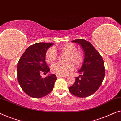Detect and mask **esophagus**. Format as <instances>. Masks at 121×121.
I'll return each instance as SVG.
<instances>
[{
    "instance_id": "esophagus-1",
    "label": "esophagus",
    "mask_w": 121,
    "mask_h": 121,
    "mask_svg": "<svg viewBox=\"0 0 121 121\" xmlns=\"http://www.w3.org/2000/svg\"><path fill=\"white\" fill-rule=\"evenodd\" d=\"M56 77L57 78H65L66 77H65L64 76H60V75H56Z\"/></svg>"
}]
</instances>
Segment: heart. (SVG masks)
<instances>
[{
    "mask_svg": "<svg viewBox=\"0 0 121 121\" xmlns=\"http://www.w3.org/2000/svg\"><path fill=\"white\" fill-rule=\"evenodd\" d=\"M55 49H58L63 52L68 54L66 64L57 62L54 64L51 67V71L53 73L57 75L66 76L73 71L74 64L79 66L82 64L84 57L83 54L77 51V47L73 43H67L62 45L55 49L51 48L48 49L45 53V61L51 64L56 60L57 53Z\"/></svg>",
    "mask_w": 121,
    "mask_h": 121,
    "instance_id": "b5f03b06",
    "label": "heart"
}]
</instances>
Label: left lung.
Segmentation results:
<instances>
[{
    "label": "left lung",
    "instance_id": "left-lung-1",
    "mask_svg": "<svg viewBox=\"0 0 121 121\" xmlns=\"http://www.w3.org/2000/svg\"><path fill=\"white\" fill-rule=\"evenodd\" d=\"M72 42L81 45L85 56L78 71L81 75L75 77V82L69 86V91L74 96L86 98L96 92L102 84L105 74L104 62L99 52L89 42L82 39Z\"/></svg>",
    "mask_w": 121,
    "mask_h": 121
}]
</instances>
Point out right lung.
<instances>
[{
	"mask_svg": "<svg viewBox=\"0 0 121 121\" xmlns=\"http://www.w3.org/2000/svg\"><path fill=\"white\" fill-rule=\"evenodd\" d=\"M53 45L52 43H38L25 50L17 64V79L23 91L28 96L40 98L53 89L57 77L50 74L42 78L41 72L47 73L50 69L45 63V53Z\"/></svg>",
	"mask_w": 121,
	"mask_h": 121,
	"instance_id": "1",
	"label": "right lung"
}]
</instances>
